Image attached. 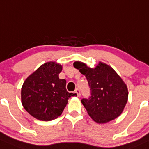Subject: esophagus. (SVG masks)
<instances>
[{
	"mask_svg": "<svg viewBox=\"0 0 149 149\" xmlns=\"http://www.w3.org/2000/svg\"><path fill=\"white\" fill-rule=\"evenodd\" d=\"M74 91H75V93H77V97H80V95H81V94H80V89H79V88H76Z\"/></svg>",
	"mask_w": 149,
	"mask_h": 149,
	"instance_id": "esophagus-1",
	"label": "esophagus"
}]
</instances>
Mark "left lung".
I'll list each match as a JSON object with an SVG mask.
<instances>
[{"label": "left lung", "instance_id": "left-lung-1", "mask_svg": "<svg viewBox=\"0 0 149 149\" xmlns=\"http://www.w3.org/2000/svg\"><path fill=\"white\" fill-rule=\"evenodd\" d=\"M74 66L86 76L90 88L91 96L81 102L91 118L104 124L119 116L127 102L128 90L114 69L101 62L94 69L79 61Z\"/></svg>", "mask_w": 149, "mask_h": 149}]
</instances>
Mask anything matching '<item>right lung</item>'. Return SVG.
Returning <instances> with one entry per match:
<instances>
[{
  "label": "right lung",
  "mask_w": 149,
  "mask_h": 149,
  "mask_svg": "<svg viewBox=\"0 0 149 149\" xmlns=\"http://www.w3.org/2000/svg\"><path fill=\"white\" fill-rule=\"evenodd\" d=\"M62 66L55 62L45 63L25 80L21 90L24 108L36 119L52 121L61 115L68 100L77 93H69L65 79H59Z\"/></svg>",
  "instance_id": "obj_1"
}]
</instances>
